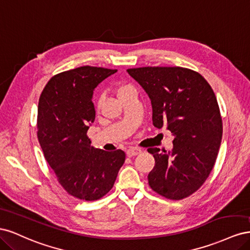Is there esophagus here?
<instances>
[{"label": "esophagus", "instance_id": "34e87169", "mask_svg": "<svg viewBox=\"0 0 250 250\" xmlns=\"http://www.w3.org/2000/svg\"><path fill=\"white\" fill-rule=\"evenodd\" d=\"M141 152H142V150H141V149H138V148H130V149H128V150L126 151L127 156H129V157L138 155V154H140Z\"/></svg>", "mask_w": 250, "mask_h": 250}]
</instances>
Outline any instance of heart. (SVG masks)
<instances>
[{
	"mask_svg": "<svg viewBox=\"0 0 250 250\" xmlns=\"http://www.w3.org/2000/svg\"><path fill=\"white\" fill-rule=\"evenodd\" d=\"M134 87L132 86V85H130V84H125V83H122V84H120L119 86H118V88H117V94H118V96L120 97L121 95H123V94H125V93H127L128 90H131V89H133Z\"/></svg>",
	"mask_w": 250,
	"mask_h": 250,
	"instance_id": "1",
	"label": "heart"
}]
</instances>
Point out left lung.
<instances>
[{"label": "left lung", "instance_id": "1", "mask_svg": "<svg viewBox=\"0 0 250 250\" xmlns=\"http://www.w3.org/2000/svg\"><path fill=\"white\" fill-rule=\"evenodd\" d=\"M148 94L153 125L173 133L172 152L148 148L154 168L150 188L172 200L195 193L213 170L221 145L223 125L213 88L198 72L181 66L128 69Z\"/></svg>", "mask_w": 250, "mask_h": 250}]
</instances>
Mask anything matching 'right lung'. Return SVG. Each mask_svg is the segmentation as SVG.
Returning <instances> with one entry per match:
<instances>
[{
  "label": "right lung",
  "instance_id": "1",
  "mask_svg": "<svg viewBox=\"0 0 250 250\" xmlns=\"http://www.w3.org/2000/svg\"><path fill=\"white\" fill-rule=\"evenodd\" d=\"M117 70L80 66L56 74L42 89L37 108V138L44 158L67 194L85 201L106 195L126 154L90 146L95 121L94 88Z\"/></svg>",
  "mask_w": 250,
  "mask_h": 250
}]
</instances>
